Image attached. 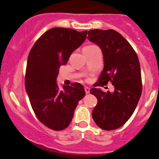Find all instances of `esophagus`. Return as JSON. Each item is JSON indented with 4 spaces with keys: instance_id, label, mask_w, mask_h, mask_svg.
<instances>
[{
    "instance_id": "obj_1",
    "label": "esophagus",
    "mask_w": 159,
    "mask_h": 159,
    "mask_svg": "<svg viewBox=\"0 0 159 159\" xmlns=\"http://www.w3.org/2000/svg\"><path fill=\"white\" fill-rule=\"evenodd\" d=\"M90 89L88 88V87H84V90H85V93L88 94V93H90Z\"/></svg>"
}]
</instances>
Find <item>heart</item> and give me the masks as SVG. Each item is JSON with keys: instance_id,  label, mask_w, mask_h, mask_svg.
Wrapping results in <instances>:
<instances>
[{"instance_id": "b5f03b06", "label": "heart", "mask_w": 159, "mask_h": 159, "mask_svg": "<svg viewBox=\"0 0 159 159\" xmlns=\"http://www.w3.org/2000/svg\"><path fill=\"white\" fill-rule=\"evenodd\" d=\"M93 46H95V45H89V46H86L85 48H90V47H93Z\"/></svg>"}]
</instances>
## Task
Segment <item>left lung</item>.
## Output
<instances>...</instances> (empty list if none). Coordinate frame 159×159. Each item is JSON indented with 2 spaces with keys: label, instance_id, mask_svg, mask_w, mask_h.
<instances>
[{
  "label": "left lung",
  "instance_id": "left-lung-1",
  "mask_svg": "<svg viewBox=\"0 0 159 159\" xmlns=\"http://www.w3.org/2000/svg\"><path fill=\"white\" fill-rule=\"evenodd\" d=\"M88 40L101 48L104 67L95 87L111 82L114 91L92 88L98 99L92 116L104 130L118 129L127 122L137 107L142 93V80L138 56L129 42L113 30L88 31Z\"/></svg>",
  "mask_w": 159,
  "mask_h": 159
}]
</instances>
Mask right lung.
I'll use <instances>...</instances> for the list:
<instances>
[{"label": "right lung", "mask_w": 159, "mask_h": 159, "mask_svg": "<svg viewBox=\"0 0 159 159\" xmlns=\"http://www.w3.org/2000/svg\"><path fill=\"white\" fill-rule=\"evenodd\" d=\"M87 32L68 28L48 30L36 41L27 58L25 88L36 116L50 129L59 131L68 127L78 102L85 95L83 86L56 83L60 66L85 40Z\"/></svg>", "instance_id": "right-lung-1"}]
</instances>
